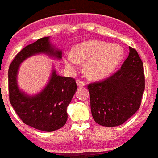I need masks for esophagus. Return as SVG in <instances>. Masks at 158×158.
<instances>
[{
	"label": "esophagus",
	"instance_id": "obj_1",
	"mask_svg": "<svg viewBox=\"0 0 158 158\" xmlns=\"http://www.w3.org/2000/svg\"><path fill=\"white\" fill-rule=\"evenodd\" d=\"M77 84L78 87H83V86L85 85V82L81 80L77 81Z\"/></svg>",
	"mask_w": 158,
	"mask_h": 158
}]
</instances>
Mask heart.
<instances>
[{
    "mask_svg": "<svg viewBox=\"0 0 158 158\" xmlns=\"http://www.w3.org/2000/svg\"><path fill=\"white\" fill-rule=\"evenodd\" d=\"M124 56V48L118 44L90 40L77 44L73 53L64 58V64L71 71L76 70L79 62L86 61V73L96 79L110 75Z\"/></svg>",
    "mask_w": 158,
    "mask_h": 158,
    "instance_id": "heart-1",
    "label": "heart"
}]
</instances>
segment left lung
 I'll list each match as a JSON object with an SVG mask.
<instances>
[{
    "mask_svg": "<svg viewBox=\"0 0 158 158\" xmlns=\"http://www.w3.org/2000/svg\"><path fill=\"white\" fill-rule=\"evenodd\" d=\"M94 121L106 127L121 125L140 108L145 90L143 63L137 50L129 53L121 69L102 81L88 85Z\"/></svg>",
    "mask_w": 158,
    "mask_h": 158,
    "instance_id": "left-lung-1",
    "label": "left lung"
}]
</instances>
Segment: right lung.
I'll use <instances>...</instances> for the list:
<instances>
[{
    "mask_svg": "<svg viewBox=\"0 0 158 158\" xmlns=\"http://www.w3.org/2000/svg\"><path fill=\"white\" fill-rule=\"evenodd\" d=\"M39 53L59 60L62 55L61 50L51 44L49 37L38 39L21 49L9 65V101L24 123L41 131L52 132L65 125L67 107L77 85L74 78L59 76L52 69L48 83L39 94L29 96L21 91L17 81L20 64L29 56Z\"/></svg>",
    "mask_w": 158,
    "mask_h": 158,
    "instance_id": "1",
    "label": "right lung"
}]
</instances>
